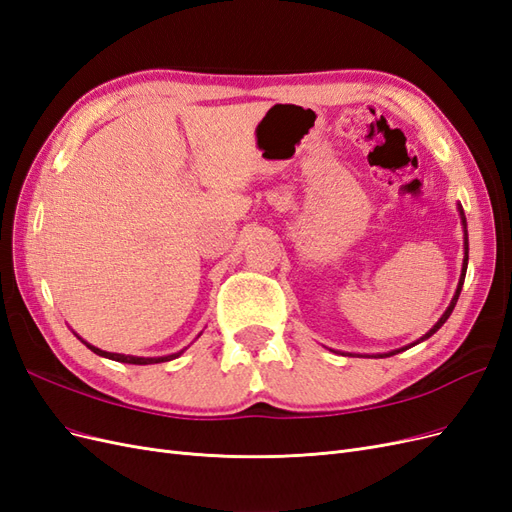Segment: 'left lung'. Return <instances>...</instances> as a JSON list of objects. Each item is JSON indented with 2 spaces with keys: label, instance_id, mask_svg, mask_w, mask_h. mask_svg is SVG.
<instances>
[{
  "label": "left lung",
  "instance_id": "obj_1",
  "mask_svg": "<svg viewBox=\"0 0 512 512\" xmlns=\"http://www.w3.org/2000/svg\"><path fill=\"white\" fill-rule=\"evenodd\" d=\"M457 211H459V218H461V226H463V265H461V275H459V284H457V290H455V294H453V299H451V303H448V307H446V312L440 316V320L433 324V327L421 337V339H416L414 344H410V346H416V344H421V342H425V339H429L433 333H436L442 324L448 320V316L453 314V309H455V305H457V299H459V294H461V286H463V280H466V271H468V222H466V213H463V207L461 205H457ZM410 346H406V348H399V350H393V352H386V354H378V356H393V354H397V352H401V350H408Z\"/></svg>",
  "mask_w": 512,
  "mask_h": 512
}]
</instances>
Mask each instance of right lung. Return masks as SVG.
Instances as JSON below:
<instances>
[{
  "label": "right lung",
  "mask_w": 512,
  "mask_h": 512,
  "mask_svg": "<svg viewBox=\"0 0 512 512\" xmlns=\"http://www.w3.org/2000/svg\"><path fill=\"white\" fill-rule=\"evenodd\" d=\"M76 335V333H74ZM79 337V335H76ZM200 337V335H198ZM81 342L91 350V352H96L98 356H104V359H111V361H117V363H130V365H151V363H164V361H173V359H177V356H181L185 350L188 348H183V350H179V352H173V354H166V356H132V354H119V352H106V350H100V348H96V346H91V344H87L83 337H79Z\"/></svg>",
  "instance_id": "1"
}]
</instances>
